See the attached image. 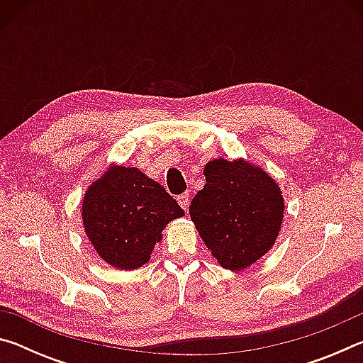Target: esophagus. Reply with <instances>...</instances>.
<instances>
[{
	"mask_svg": "<svg viewBox=\"0 0 363 363\" xmlns=\"http://www.w3.org/2000/svg\"><path fill=\"white\" fill-rule=\"evenodd\" d=\"M177 203L181 205L182 210H187L189 203H190V196H189V194H182V195L177 196Z\"/></svg>",
	"mask_w": 363,
	"mask_h": 363,
	"instance_id": "34e87169",
	"label": "esophagus"
}]
</instances>
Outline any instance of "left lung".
<instances>
[{
	"label": "left lung",
	"instance_id": "1",
	"mask_svg": "<svg viewBox=\"0 0 363 363\" xmlns=\"http://www.w3.org/2000/svg\"><path fill=\"white\" fill-rule=\"evenodd\" d=\"M206 184L190 203V219L224 269L243 270L277 240L285 201L279 184L248 160L205 164Z\"/></svg>",
	"mask_w": 363,
	"mask_h": 363
}]
</instances>
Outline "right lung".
Wrapping results in <instances>:
<instances>
[{"instance_id":"right-lung-1","label":"right lung","mask_w":363,"mask_h":363,"mask_svg":"<svg viewBox=\"0 0 363 363\" xmlns=\"http://www.w3.org/2000/svg\"><path fill=\"white\" fill-rule=\"evenodd\" d=\"M184 210L163 186L134 167L112 164L83 196L82 219L91 245L115 269L149 262L168 223Z\"/></svg>"}]
</instances>
